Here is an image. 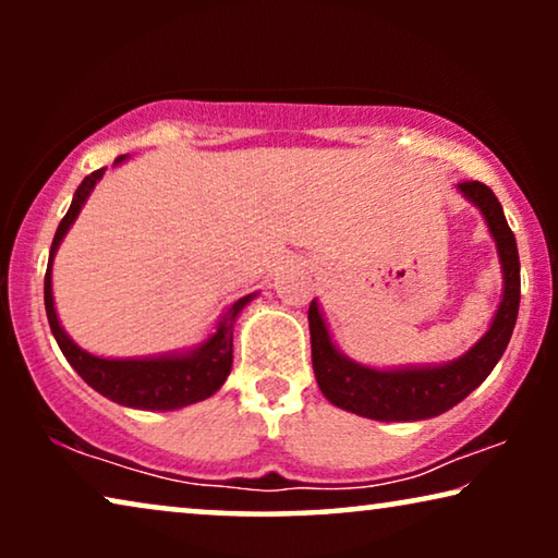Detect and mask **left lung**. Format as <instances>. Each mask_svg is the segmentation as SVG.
I'll use <instances>...</instances> for the list:
<instances>
[{
	"label": "left lung",
	"instance_id": "8db88e82",
	"mask_svg": "<svg viewBox=\"0 0 558 558\" xmlns=\"http://www.w3.org/2000/svg\"><path fill=\"white\" fill-rule=\"evenodd\" d=\"M462 197L475 205L498 251L502 294L498 310L483 338L468 353L447 363L424 365H376L357 363L342 353L332 340L330 325L317 300L310 304L312 368L325 399L350 414L376 418V422H422L457 407L475 391L506 353L513 335L518 304H521V262H518L515 235L508 228L498 197L483 182H460Z\"/></svg>",
	"mask_w": 558,
	"mask_h": 558
}]
</instances>
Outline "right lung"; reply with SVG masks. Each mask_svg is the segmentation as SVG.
Segmentation results:
<instances>
[{
    "instance_id": "obj_1",
    "label": "right lung",
    "mask_w": 558,
    "mask_h": 558,
    "mask_svg": "<svg viewBox=\"0 0 558 558\" xmlns=\"http://www.w3.org/2000/svg\"><path fill=\"white\" fill-rule=\"evenodd\" d=\"M129 155L113 159V167L124 165ZM106 167L90 172L86 180L75 190L71 208L65 218L60 220L56 239L50 246L48 271H45V312H48V323L56 338L58 348L63 350L65 361L73 365V371L86 380V384L106 399L119 403L126 409L140 411H174L185 409L190 403L210 399L220 386L226 384L228 373L233 365V325L248 302H254L258 292L241 296L233 304H228L223 315L218 317L213 332L203 342L193 348L172 350V353L157 355H136V357H104L83 350L65 327L60 325L56 312V296H52V262L63 243L65 233L78 218L88 195L94 193L96 182L104 178Z\"/></svg>"
}]
</instances>
